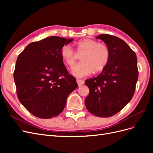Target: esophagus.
I'll list each match as a JSON object with an SVG mask.
<instances>
[{
	"label": "esophagus",
	"mask_w": 153,
	"mask_h": 153,
	"mask_svg": "<svg viewBox=\"0 0 153 153\" xmlns=\"http://www.w3.org/2000/svg\"><path fill=\"white\" fill-rule=\"evenodd\" d=\"M76 82H77L78 86H81V85L84 84V81L83 80H81V79H77Z\"/></svg>",
	"instance_id": "obj_1"
}]
</instances>
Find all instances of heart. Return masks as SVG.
Segmentation results:
<instances>
[{
  "label": "heart",
  "mask_w": 153,
  "mask_h": 153,
  "mask_svg": "<svg viewBox=\"0 0 153 153\" xmlns=\"http://www.w3.org/2000/svg\"><path fill=\"white\" fill-rule=\"evenodd\" d=\"M76 52L82 54L81 62L73 69L72 73L76 77H84L94 71L100 72L106 67L110 61V50L105 43H98L91 38L78 41ZM61 55L66 65L73 68L76 62V53L69 45H64L61 49Z\"/></svg>",
  "instance_id": "obj_1"
}]
</instances>
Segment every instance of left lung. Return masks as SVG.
Here are the masks:
<instances>
[{
    "instance_id": "left-lung-1",
    "label": "left lung",
    "mask_w": 153,
    "mask_h": 153,
    "mask_svg": "<svg viewBox=\"0 0 153 153\" xmlns=\"http://www.w3.org/2000/svg\"><path fill=\"white\" fill-rule=\"evenodd\" d=\"M110 50V61L98 76L85 80L89 94L85 100L87 110L96 116L111 117L121 111L135 91L138 77L136 53L117 37L101 34Z\"/></svg>"
}]
</instances>
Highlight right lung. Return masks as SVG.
Instances as JSON below:
<instances>
[{
    "instance_id": "1",
    "label": "right lung",
    "mask_w": 153,
    "mask_h": 153,
    "mask_svg": "<svg viewBox=\"0 0 153 153\" xmlns=\"http://www.w3.org/2000/svg\"><path fill=\"white\" fill-rule=\"evenodd\" d=\"M73 40L48 37L30 43L18 56L13 73L18 98L37 117L57 116L78 87L61 55V47Z\"/></svg>"
}]
</instances>
